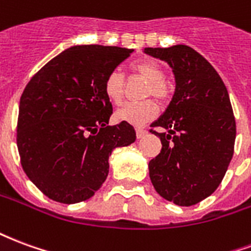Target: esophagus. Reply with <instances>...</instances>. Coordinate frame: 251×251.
<instances>
[{
  "label": "esophagus",
  "mask_w": 251,
  "mask_h": 251,
  "mask_svg": "<svg viewBox=\"0 0 251 251\" xmlns=\"http://www.w3.org/2000/svg\"><path fill=\"white\" fill-rule=\"evenodd\" d=\"M136 134L137 138H144L148 134V130H145V129H137Z\"/></svg>",
  "instance_id": "1"
}]
</instances>
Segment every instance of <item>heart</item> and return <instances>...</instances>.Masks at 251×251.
<instances>
[{
    "instance_id": "b5f03b06",
    "label": "heart",
    "mask_w": 251,
    "mask_h": 251,
    "mask_svg": "<svg viewBox=\"0 0 251 251\" xmlns=\"http://www.w3.org/2000/svg\"><path fill=\"white\" fill-rule=\"evenodd\" d=\"M134 74L144 77L149 82L145 91V97H154L161 102L168 100L171 97V90L165 82V71L163 67L152 60H142L131 64ZM103 90L106 97L111 103L121 104L125 95V76L118 70L109 72L103 83ZM157 106L153 100H144L140 103H127L122 106L115 113V120L126 122L134 126H142L147 122L156 118Z\"/></svg>"
}]
</instances>
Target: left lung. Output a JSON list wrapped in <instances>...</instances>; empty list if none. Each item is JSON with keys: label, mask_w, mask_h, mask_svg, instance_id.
Returning <instances> with one entry per match:
<instances>
[{"label": "left lung", "mask_w": 251, "mask_h": 251, "mask_svg": "<svg viewBox=\"0 0 251 251\" xmlns=\"http://www.w3.org/2000/svg\"><path fill=\"white\" fill-rule=\"evenodd\" d=\"M147 55L172 68L176 88L168 107L152 127L167 133L149 161V177L165 200L194 205L221 184L234 154L235 118L225 83L215 68L191 47L145 48Z\"/></svg>", "instance_id": "left-lung-1"}]
</instances>
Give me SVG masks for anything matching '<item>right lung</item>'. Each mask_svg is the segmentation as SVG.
<instances>
[{"instance_id":"right-lung-1","label":"right lung","mask_w":251,"mask_h":251,"mask_svg":"<svg viewBox=\"0 0 251 251\" xmlns=\"http://www.w3.org/2000/svg\"><path fill=\"white\" fill-rule=\"evenodd\" d=\"M134 50L74 46L47 63L20 99L17 148L23 169L50 199H90L109 175L115 148L136 141L130 124L109 126L113 106L103 90Z\"/></svg>"}]
</instances>
